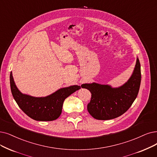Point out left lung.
Segmentation results:
<instances>
[{
  "mask_svg": "<svg viewBox=\"0 0 157 157\" xmlns=\"http://www.w3.org/2000/svg\"><path fill=\"white\" fill-rule=\"evenodd\" d=\"M141 82L140 64L137 58L133 73L128 82L121 87L97 83L84 84L82 87L91 93L87 108L90 114L97 120H110L124 114L137 97Z\"/></svg>",
  "mask_w": 157,
  "mask_h": 157,
  "instance_id": "1",
  "label": "left lung"
}]
</instances>
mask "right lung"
Wrapping results in <instances>:
<instances>
[{
  "instance_id": "add662e5",
  "label": "right lung",
  "mask_w": 157,
  "mask_h": 157,
  "mask_svg": "<svg viewBox=\"0 0 157 157\" xmlns=\"http://www.w3.org/2000/svg\"><path fill=\"white\" fill-rule=\"evenodd\" d=\"M10 87L13 95L19 108L28 117L37 121H52L57 119L62 113L64 100L80 86H71L61 88L45 97H34L22 94L17 87L12 73H10Z\"/></svg>"
}]
</instances>
